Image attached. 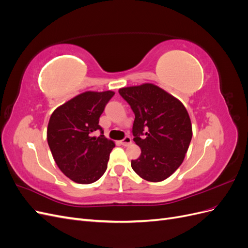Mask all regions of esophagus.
I'll list each match as a JSON object with an SVG mask.
<instances>
[{"instance_id":"1","label":"esophagus","mask_w":248,"mask_h":248,"mask_svg":"<svg viewBox=\"0 0 248 248\" xmlns=\"http://www.w3.org/2000/svg\"><path fill=\"white\" fill-rule=\"evenodd\" d=\"M131 138L129 137V136H127V137H125L122 140H121V145H123L124 147H127V146H129L130 144H131Z\"/></svg>"}]
</instances>
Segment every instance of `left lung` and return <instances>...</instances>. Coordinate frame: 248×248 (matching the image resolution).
<instances>
[{
    "instance_id": "1",
    "label": "left lung",
    "mask_w": 248,
    "mask_h": 248,
    "mask_svg": "<svg viewBox=\"0 0 248 248\" xmlns=\"http://www.w3.org/2000/svg\"><path fill=\"white\" fill-rule=\"evenodd\" d=\"M119 94L136 116L133 140L141 150L139 158L131 160V168L147 181L169 178L181 166L192 138L185 107L152 84L122 88Z\"/></svg>"
}]
</instances>
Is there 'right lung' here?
Returning a JSON list of instances; mask_svg holds the SVG:
<instances>
[{
    "mask_svg": "<svg viewBox=\"0 0 248 248\" xmlns=\"http://www.w3.org/2000/svg\"><path fill=\"white\" fill-rule=\"evenodd\" d=\"M114 92H85L52 112L47 142L65 176L79 184L97 181L107 170L114 141L103 136L99 118ZM101 131L98 138L93 137Z\"/></svg>",
    "mask_w": 248,
    "mask_h": 248,
    "instance_id": "add662e5",
    "label": "right lung"
}]
</instances>
